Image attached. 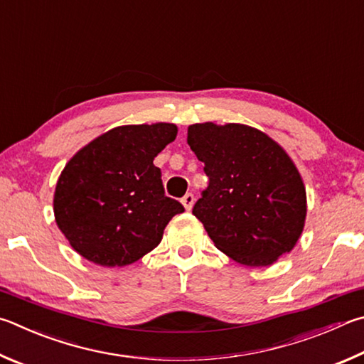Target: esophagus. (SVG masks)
Returning a JSON list of instances; mask_svg holds the SVG:
<instances>
[{
	"instance_id": "obj_1",
	"label": "esophagus",
	"mask_w": 364,
	"mask_h": 364,
	"mask_svg": "<svg viewBox=\"0 0 364 364\" xmlns=\"http://www.w3.org/2000/svg\"><path fill=\"white\" fill-rule=\"evenodd\" d=\"M181 203H183V207L186 208V210H191V208H193V205H194V194L188 193V194L184 196L183 199H181Z\"/></svg>"
}]
</instances>
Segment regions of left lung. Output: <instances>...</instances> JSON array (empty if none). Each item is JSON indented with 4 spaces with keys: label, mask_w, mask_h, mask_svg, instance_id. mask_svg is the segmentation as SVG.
<instances>
[{
    "label": "left lung",
    "mask_w": 364,
    "mask_h": 364,
    "mask_svg": "<svg viewBox=\"0 0 364 364\" xmlns=\"http://www.w3.org/2000/svg\"><path fill=\"white\" fill-rule=\"evenodd\" d=\"M188 144L210 180L193 215L216 248L250 267L289 253L302 234L307 197L285 149L243 124L189 125Z\"/></svg>",
    "instance_id": "1"
}]
</instances>
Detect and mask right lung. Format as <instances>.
<instances>
[{
  "label": "right lung",
  "mask_w": 364,
  "mask_h": 364,
  "mask_svg": "<svg viewBox=\"0 0 364 364\" xmlns=\"http://www.w3.org/2000/svg\"><path fill=\"white\" fill-rule=\"evenodd\" d=\"M175 124L121 125L71 157L58 178L54 215L73 250L121 267L159 245L183 205L165 196L154 157L176 138Z\"/></svg>",
  "instance_id": "right-lung-1"
}]
</instances>
